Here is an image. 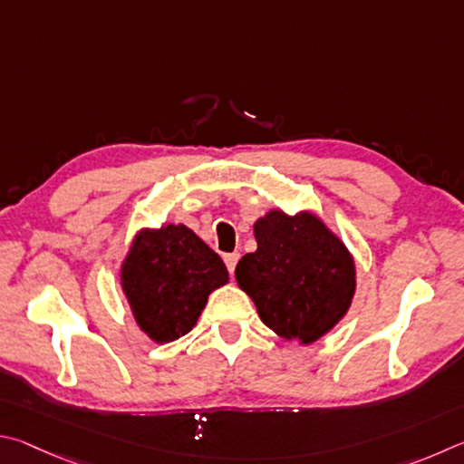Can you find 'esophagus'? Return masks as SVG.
<instances>
[{
  "label": "esophagus",
  "mask_w": 464,
  "mask_h": 464,
  "mask_svg": "<svg viewBox=\"0 0 464 464\" xmlns=\"http://www.w3.org/2000/svg\"><path fill=\"white\" fill-rule=\"evenodd\" d=\"M238 261H240V255H238V253H227V255H224V263H226L227 271H230V273H234V269H237Z\"/></svg>",
  "instance_id": "obj_1"
}]
</instances>
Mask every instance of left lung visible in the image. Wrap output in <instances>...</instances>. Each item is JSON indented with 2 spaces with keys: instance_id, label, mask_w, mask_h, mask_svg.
<instances>
[{
  "instance_id": "left-lung-1",
  "label": "left lung",
  "mask_w": 464,
  "mask_h": 464,
  "mask_svg": "<svg viewBox=\"0 0 464 464\" xmlns=\"http://www.w3.org/2000/svg\"><path fill=\"white\" fill-rule=\"evenodd\" d=\"M256 250L240 258L237 281L275 334L312 344L344 318L356 289L344 242L310 211L271 209L255 224Z\"/></svg>"
}]
</instances>
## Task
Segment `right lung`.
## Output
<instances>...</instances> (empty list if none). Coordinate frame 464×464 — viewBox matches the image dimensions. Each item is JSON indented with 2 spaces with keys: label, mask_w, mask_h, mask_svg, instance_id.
I'll use <instances>...</instances> for the list:
<instances>
[{
  "label": "right lung",
  "mask_w": 464,
  "mask_h": 464,
  "mask_svg": "<svg viewBox=\"0 0 464 464\" xmlns=\"http://www.w3.org/2000/svg\"><path fill=\"white\" fill-rule=\"evenodd\" d=\"M120 281L144 334L159 344L185 336L214 289L227 283L222 258L183 224L136 234Z\"/></svg>",
  "instance_id": "obj_1"
}]
</instances>
